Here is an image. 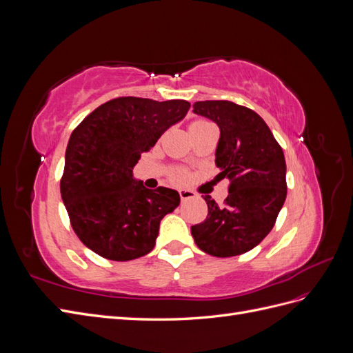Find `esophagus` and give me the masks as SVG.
<instances>
[{
    "label": "esophagus",
    "instance_id": "34e87169",
    "mask_svg": "<svg viewBox=\"0 0 353 353\" xmlns=\"http://www.w3.org/2000/svg\"><path fill=\"white\" fill-rule=\"evenodd\" d=\"M179 197H181V201H187L190 199H194L196 194L191 190H179Z\"/></svg>",
    "mask_w": 353,
    "mask_h": 353
}]
</instances>
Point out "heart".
I'll list each match as a JSON object with an SVG mask.
<instances>
[{
	"label": "heart",
	"instance_id": "heart-1",
	"mask_svg": "<svg viewBox=\"0 0 353 353\" xmlns=\"http://www.w3.org/2000/svg\"><path fill=\"white\" fill-rule=\"evenodd\" d=\"M206 125H209V122L205 121V119H197V121H194V122H191V125H190V132L194 131V130H199V128L206 126ZM185 176H187V175H185V172H183V170H174V172H172V178L176 179V181H184Z\"/></svg>",
	"mask_w": 353,
	"mask_h": 353
}]
</instances>
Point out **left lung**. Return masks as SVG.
Wrapping results in <instances>:
<instances>
[{"label":"left lung","instance_id":"obj_1","mask_svg":"<svg viewBox=\"0 0 353 353\" xmlns=\"http://www.w3.org/2000/svg\"><path fill=\"white\" fill-rule=\"evenodd\" d=\"M194 113L219 126L215 163L218 179L228 178V197L219 206L210 196L208 218L191 227L199 249L231 258L256 248L275 225L287 196L285 159L262 117L227 100L193 104Z\"/></svg>","mask_w":353,"mask_h":353}]
</instances>
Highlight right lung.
<instances>
[{
  "label": "right lung",
  "instance_id": "obj_1",
  "mask_svg": "<svg viewBox=\"0 0 353 353\" xmlns=\"http://www.w3.org/2000/svg\"><path fill=\"white\" fill-rule=\"evenodd\" d=\"M190 105L117 97L73 130L60 193L74 234L101 258L125 262L152 252L160 221L178 208V191L148 190L134 179L132 169Z\"/></svg>",
  "mask_w": 353,
  "mask_h": 353
}]
</instances>
